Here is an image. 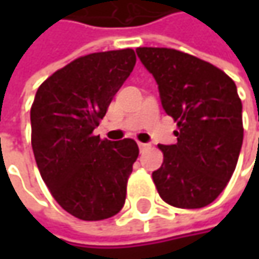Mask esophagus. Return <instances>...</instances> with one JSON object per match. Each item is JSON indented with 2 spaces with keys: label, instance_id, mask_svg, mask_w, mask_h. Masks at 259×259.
Instances as JSON below:
<instances>
[{
  "label": "esophagus",
  "instance_id": "1",
  "mask_svg": "<svg viewBox=\"0 0 259 259\" xmlns=\"http://www.w3.org/2000/svg\"><path fill=\"white\" fill-rule=\"evenodd\" d=\"M147 145H148V144H144V143H138V147H140L141 150H143V148H145Z\"/></svg>",
  "mask_w": 259,
  "mask_h": 259
}]
</instances>
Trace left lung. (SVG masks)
Here are the masks:
<instances>
[{
    "instance_id": "obj_1",
    "label": "left lung",
    "mask_w": 259,
    "mask_h": 259,
    "mask_svg": "<svg viewBox=\"0 0 259 259\" xmlns=\"http://www.w3.org/2000/svg\"><path fill=\"white\" fill-rule=\"evenodd\" d=\"M154 76L165 114L177 122V143L158 145L164 160L153 180L165 203L210 204L231 180L244 140L242 104L235 82L216 66L164 47H138Z\"/></svg>"
}]
</instances>
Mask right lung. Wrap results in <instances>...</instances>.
<instances>
[{
    "label": "right lung",
    "mask_w": 259,
    "mask_h": 259,
    "mask_svg": "<svg viewBox=\"0 0 259 259\" xmlns=\"http://www.w3.org/2000/svg\"><path fill=\"white\" fill-rule=\"evenodd\" d=\"M135 62L133 49L82 56L37 89L30 111L35 163L56 202L77 219H108L125 203L138 145L101 140L94 130Z\"/></svg>",
    "instance_id": "right-lung-1"
}]
</instances>
